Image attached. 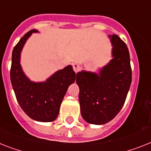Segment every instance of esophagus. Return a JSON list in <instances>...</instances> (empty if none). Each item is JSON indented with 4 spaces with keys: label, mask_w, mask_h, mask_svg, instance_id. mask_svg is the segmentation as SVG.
Here are the masks:
<instances>
[{
    "label": "esophagus",
    "mask_w": 151,
    "mask_h": 151,
    "mask_svg": "<svg viewBox=\"0 0 151 151\" xmlns=\"http://www.w3.org/2000/svg\"><path fill=\"white\" fill-rule=\"evenodd\" d=\"M73 70L77 73V72H78L80 70V66L79 64H73Z\"/></svg>",
    "instance_id": "obj_1"
}]
</instances>
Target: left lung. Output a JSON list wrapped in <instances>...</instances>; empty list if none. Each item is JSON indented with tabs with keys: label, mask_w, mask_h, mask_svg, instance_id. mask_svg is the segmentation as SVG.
Instances as JSON below:
<instances>
[{
	"label": "left lung",
	"mask_w": 151,
	"mask_h": 151,
	"mask_svg": "<svg viewBox=\"0 0 151 151\" xmlns=\"http://www.w3.org/2000/svg\"><path fill=\"white\" fill-rule=\"evenodd\" d=\"M113 58L100 72H78L79 101L83 118L92 124H104L120 112L132 81L128 48L116 35L110 36Z\"/></svg>",
	"instance_id": "1"
}]
</instances>
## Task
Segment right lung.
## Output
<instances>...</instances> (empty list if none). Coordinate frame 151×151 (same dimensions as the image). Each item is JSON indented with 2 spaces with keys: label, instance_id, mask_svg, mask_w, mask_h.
<instances>
[{
  "label": "right lung",
  "instance_id": "right-lung-1",
  "mask_svg": "<svg viewBox=\"0 0 151 151\" xmlns=\"http://www.w3.org/2000/svg\"><path fill=\"white\" fill-rule=\"evenodd\" d=\"M33 29L25 34L14 47L11 67V84L19 105L30 118L41 122H51L58 117L67 90L74 82L76 73L70 65L58 70L42 83H34L24 75L20 64L24 44Z\"/></svg>",
  "mask_w": 151,
  "mask_h": 151
}]
</instances>
